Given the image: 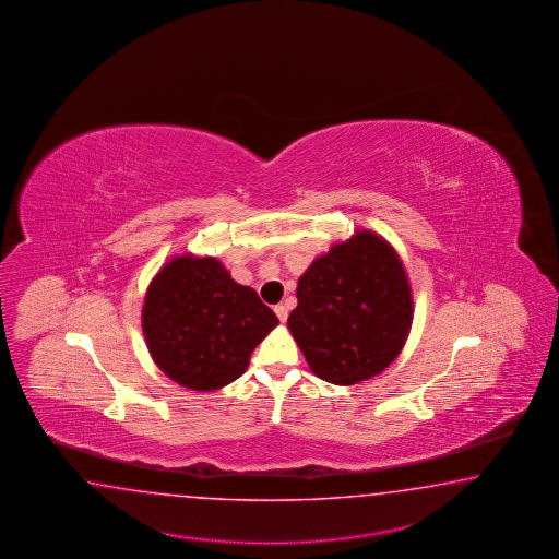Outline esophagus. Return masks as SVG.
I'll use <instances>...</instances> for the list:
<instances>
[{
	"label": "esophagus",
	"mask_w": 559,
	"mask_h": 559,
	"mask_svg": "<svg viewBox=\"0 0 559 559\" xmlns=\"http://www.w3.org/2000/svg\"><path fill=\"white\" fill-rule=\"evenodd\" d=\"M274 312H276V317H278L281 323H285L286 319H288V310H286L285 305H276Z\"/></svg>",
	"instance_id": "obj_1"
}]
</instances>
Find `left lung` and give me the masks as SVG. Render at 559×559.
<instances>
[{"label": "left lung", "instance_id": "1", "mask_svg": "<svg viewBox=\"0 0 559 559\" xmlns=\"http://www.w3.org/2000/svg\"><path fill=\"white\" fill-rule=\"evenodd\" d=\"M297 298L288 329L310 371L333 385L385 371L409 336V278L395 249L371 230L314 259L298 278Z\"/></svg>", "mask_w": 559, "mask_h": 559}]
</instances>
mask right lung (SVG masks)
<instances>
[{
	"instance_id": "1",
	"label": "right lung",
	"mask_w": 559,
	"mask_h": 559,
	"mask_svg": "<svg viewBox=\"0 0 559 559\" xmlns=\"http://www.w3.org/2000/svg\"><path fill=\"white\" fill-rule=\"evenodd\" d=\"M278 324L254 288L238 285L223 262L182 254L152 278L142 307L150 355L178 385L216 391L236 381Z\"/></svg>"
}]
</instances>
